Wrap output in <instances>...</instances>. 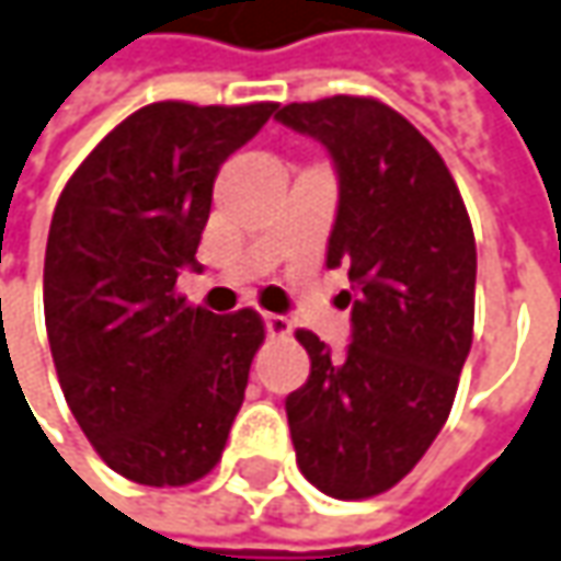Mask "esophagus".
Segmentation results:
<instances>
[{
	"label": "esophagus",
	"mask_w": 561,
	"mask_h": 561,
	"mask_svg": "<svg viewBox=\"0 0 561 561\" xmlns=\"http://www.w3.org/2000/svg\"><path fill=\"white\" fill-rule=\"evenodd\" d=\"M264 322H266V334H270V337H288V334H291V322H288L285 316L266 312Z\"/></svg>",
	"instance_id": "esophagus-1"
}]
</instances>
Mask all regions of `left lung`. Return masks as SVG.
I'll list each match as a JSON object with an SVG mask.
<instances>
[{
	"label": "left lung",
	"instance_id": "1",
	"mask_svg": "<svg viewBox=\"0 0 561 561\" xmlns=\"http://www.w3.org/2000/svg\"><path fill=\"white\" fill-rule=\"evenodd\" d=\"M276 119L329 147L341 174L325 264L346 266L353 344L312 331L307 383L285 399L300 472L337 501L402 482L439 436L472 344L476 239L436 147L377 98L285 104Z\"/></svg>",
	"mask_w": 561,
	"mask_h": 561
}]
</instances>
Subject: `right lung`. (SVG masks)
<instances>
[{
  "mask_svg": "<svg viewBox=\"0 0 561 561\" xmlns=\"http://www.w3.org/2000/svg\"><path fill=\"white\" fill-rule=\"evenodd\" d=\"M273 101L140 106L72 171L45 245V331L72 417L110 470L178 489L215 470L264 344L254 310L178 295L224 159Z\"/></svg>",
  "mask_w": 561,
  "mask_h": 561,
  "instance_id": "obj_1",
  "label": "right lung"
}]
</instances>
